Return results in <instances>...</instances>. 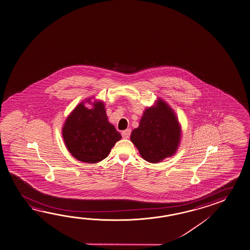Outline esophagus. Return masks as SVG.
Segmentation results:
<instances>
[{"label": "esophagus", "mask_w": 250, "mask_h": 250, "mask_svg": "<svg viewBox=\"0 0 250 250\" xmlns=\"http://www.w3.org/2000/svg\"><path fill=\"white\" fill-rule=\"evenodd\" d=\"M130 134H131V130L130 129H126V130H125V131L122 132V137L124 139H128L130 137Z\"/></svg>", "instance_id": "34e87169"}]
</instances>
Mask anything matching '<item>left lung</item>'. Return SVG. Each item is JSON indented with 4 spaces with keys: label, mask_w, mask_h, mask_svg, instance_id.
Here are the masks:
<instances>
[{
    "label": "left lung",
    "mask_w": 250,
    "mask_h": 250,
    "mask_svg": "<svg viewBox=\"0 0 250 250\" xmlns=\"http://www.w3.org/2000/svg\"><path fill=\"white\" fill-rule=\"evenodd\" d=\"M181 126L174 110L161 98L145 108L140 125L131 133V142L146 162L156 164L178 151Z\"/></svg>",
    "instance_id": "obj_1"
}]
</instances>
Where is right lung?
Wrapping results in <instances>:
<instances>
[{
	"instance_id": "add662e5",
	"label": "right lung",
	"mask_w": 250,
	"mask_h": 250,
	"mask_svg": "<svg viewBox=\"0 0 250 250\" xmlns=\"http://www.w3.org/2000/svg\"><path fill=\"white\" fill-rule=\"evenodd\" d=\"M87 98L76 106L66 118L62 135L68 151L77 160L96 164L108 156L116 142L122 137L108 122L105 104L94 101L91 109L85 107Z\"/></svg>"
}]
</instances>
